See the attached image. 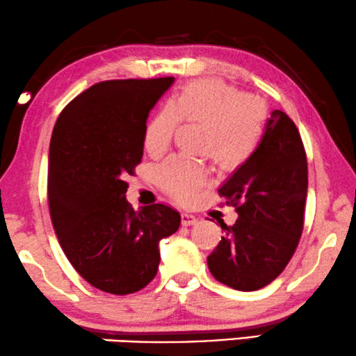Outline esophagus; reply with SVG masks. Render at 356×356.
Segmentation results:
<instances>
[{"label": "esophagus", "mask_w": 356, "mask_h": 356, "mask_svg": "<svg viewBox=\"0 0 356 356\" xmlns=\"http://www.w3.org/2000/svg\"><path fill=\"white\" fill-rule=\"evenodd\" d=\"M198 222V218L192 213H182V226H192V224Z\"/></svg>", "instance_id": "obj_1"}]
</instances>
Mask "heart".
Masks as SVG:
<instances>
[{"label":"heart","instance_id":"1","mask_svg":"<svg viewBox=\"0 0 356 356\" xmlns=\"http://www.w3.org/2000/svg\"><path fill=\"white\" fill-rule=\"evenodd\" d=\"M179 121L202 124L198 148L209 153L219 169L234 171L257 153L266 129L268 106L222 80H193L148 122L143 135L147 152H166ZM156 176L171 197L188 202L207 182L208 169L198 159L174 154L158 168Z\"/></svg>","mask_w":356,"mask_h":356}]
</instances>
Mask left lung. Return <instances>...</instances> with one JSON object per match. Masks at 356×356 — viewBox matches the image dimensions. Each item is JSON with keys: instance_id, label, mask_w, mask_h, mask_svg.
<instances>
[{"instance_id": "obj_1", "label": "left lung", "mask_w": 356, "mask_h": 356, "mask_svg": "<svg viewBox=\"0 0 356 356\" xmlns=\"http://www.w3.org/2000/svg\"><path fill=\"white\" fill-rule=\"evenodd\" d=\"M308 166L297 126L273 111L257 153L240 166L219 195L235 207L234 226L208 257L214 279L252 292L271 284L287 266L302 237Z\"/></svg>"}]
</instances>
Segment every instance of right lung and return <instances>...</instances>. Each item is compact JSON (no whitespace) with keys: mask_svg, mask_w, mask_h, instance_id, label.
I'll return each instance as SVG.
<instances>
[{"mask_svg":"<svg viewBox=\"0 0 356 356\" xmlns=\"http://www.w3.org/2000/svg\"><path fill=\"white\" fill-rule=\"evenodd\" d=\"M174 77L106 80L59 114L49 143L48 203L64 254L88 284L127 295L154 279L159 240L176 232L180 214L163 203L135 209L127 174L143 156L154 104Z\"/></svg>","mask_w":356,"mask_h":356,"instance_id":"1","label":"right lung"}]
</instances>
